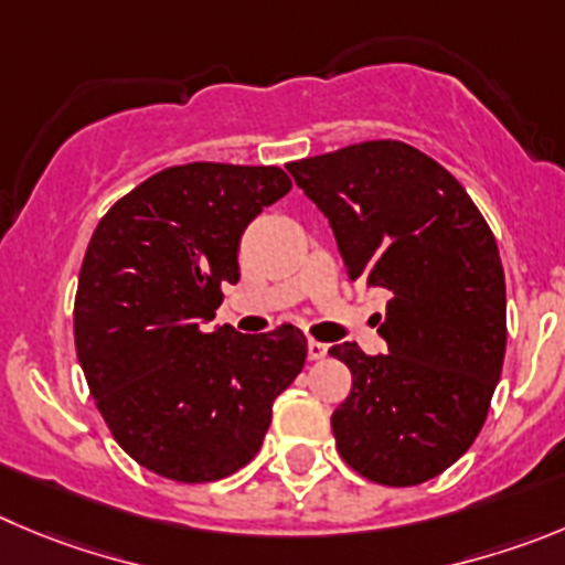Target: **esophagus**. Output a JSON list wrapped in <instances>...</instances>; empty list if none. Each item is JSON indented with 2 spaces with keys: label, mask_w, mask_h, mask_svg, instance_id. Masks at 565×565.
Masks as SVG:
<instances>
[{
  "label": "esophagus",
  "mask_w": 565,
  "mask_h": 565,
  "mask_svg": "<svg viewBox=\"0 0 565 565\" xmlns=\"http://www.w3.org/2000/svg\"><path fill=\"white\" fill-rule=\"evenodd\" d=\"M307 351H309V360H323V356L329 354V345H323V342L318 340H309Z\"/></svg>",
  "instance_id": "obj_1"
}]
</instances>
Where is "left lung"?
Returning <instances> with one entry per match:
<instances>
[{"label": "left lung", "mask_w": 565, "mask_h": 565, "mask_svg": "<svg viewBox=\"0 0 565 565\" xmlns=\"http://www.w3.org/2000/svg\"><path fill=\"white\" fill-rule=\"evenodd\" d=\"M334 231L351 281L390 292L387 354L329 348L354 384L331 415L365 479L407 488L477 440L502 376L508 295L488 223L449 170L404 141H362L287 167Z\"/></svg>", "instance_id": "8db88e82"}]
</instances>
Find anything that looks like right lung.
<instances>
[{"instance_id": "obj_1", "label": "right lung", "mask_w": 565, "mask_h": 565, "mask_svg": "<svg viewBox=\"0 0 565 565\" xmlns=\"http://www.w3.org/2000/svg\"><path fill=\"white\" fill-rule=\"evenodd\" d=\"M289 189L278 167H170L116 200L88 242L77 360L114 440L158 477L214 482L247 466L273 402L303 371L295 326H205L223 284L239 281L245 228Z\"/></svg>"}]
</instances>
